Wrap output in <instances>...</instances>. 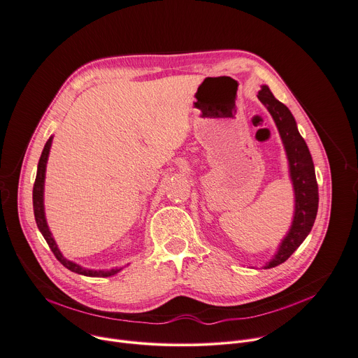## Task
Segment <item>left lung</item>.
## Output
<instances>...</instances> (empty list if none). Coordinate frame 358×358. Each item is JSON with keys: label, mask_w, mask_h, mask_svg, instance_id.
Listing matches in <instances>:
<instances>
[{"label": "left lung", "mask_w": 358, "mask_h": 358, "mask_svg": "<svg viewBox=\"0 0 358 358\" xmlns=\"http://www.w3.org/2000/svg\"><path fill=\"white\" fill-rule=\"evenodd\" d=\"M257 96L267 107L275 121L285 147L289 177L296 194V211L291 229L280 244L277 254L266 266V268H273L288 259V257L301 245L310 234L318 210V185L311 154L304 138L299 133L294 117L282 103L275 99L267 85H263Z\"/></svg>", "instance_id": "obj_1"}]
</instances>
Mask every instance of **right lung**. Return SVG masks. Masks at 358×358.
<instances>
[{"instance_id": "obj_1", "label": "right lung", "mask_w": 358, "mask_h": 358, "mask_svg": "<svg viewBox=\"0 0 358 358\" xmlns=\"http://www.w3.org/2000/svg\"><path fill=\"white\" fill-rule=\"evenodd\" d=\"M52 143V137H50V140L45 143L44 150L41 152L40 161H38V170H37V177H36V182H34V188H32V207H34V217H36V222L38 225V230L41 231L43 237L45 238L48 247L51 248V251L54 252L55 258L58 262L69 268L73 273L81 274V275H87V277H108L113 275L115 273H118L120 270H110V271H96V270H85L83 267H80L78 264L70 262V259L64 258L62 254L59 252L54 238L51 237V233L48 230V225L45 221V215H44V178H45V167H47V159H48V154H50V147Z\"/></svg>"}]
</instances>
